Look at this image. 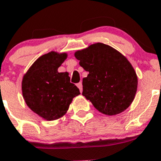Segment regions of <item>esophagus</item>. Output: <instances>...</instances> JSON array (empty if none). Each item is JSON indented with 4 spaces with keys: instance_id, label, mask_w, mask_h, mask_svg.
Here are the masks:
<instances>
[{
    "instance_id": "1",
    "label": "esophagus",
    "mask_w": 161,
    "mask_h": 161,
    "mask_svg": "<svg viewBox=\"0 0 161 161\" xmlns=\"http://www.w3.org/2000/svg\"><path fill=\"white\" fill-rule=\"evenodd\" d=\"M76 85H77V87L79 88L80 91V93H81L82 90H83V86H82V83H81V82H80V83H78Z\"/></svg>"
}]
</instances>
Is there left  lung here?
Listing matches in <instances>:
<instances>
[{
  "mask_svg": "<svg viewBox=\"0 0 161 161\" xmlns=\"http://www.w3.org/2000/svg\"><path fill=\"white\" fill-rule=\"evenodd\" d=\"M74 55L89 72L82 80V95L98 111L113 116L130 106L137 92L138 76L126 56L102 42L78 50Z\"/></svg>",
  "mask_w": 161,
  "mask_h": 161,
  "instance_id": "left-lung-1",
  "label": "left lung"
}]
</instances>
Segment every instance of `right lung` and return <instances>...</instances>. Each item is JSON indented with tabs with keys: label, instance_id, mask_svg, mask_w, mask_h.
Returning <instances> with one entry per match:
<instances>
[{
	"label": "right lung",
	"instance_id": "obj_1",
	"mask_svg": "<svg viewBox=\"0 0 161 161\" xmlns=\"http://www.w3.org/2000/svg\"><path fill=\"white\" fill-rule=\"evenodd\" d=\"M67 58L66 52H48L37 59L22 77L25 104L44 120L63 117L73 98L80 94L79 89L70 82L68 72H58Z\"/></svg>",
	"mask_w": 161,
	"mask_h": 161
}]
</instances>
